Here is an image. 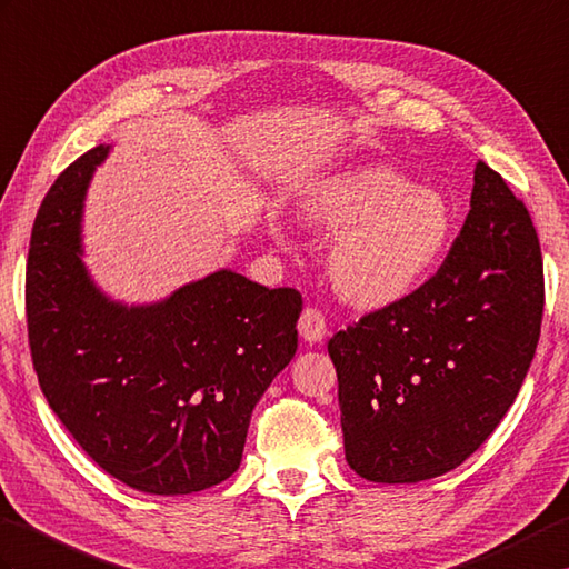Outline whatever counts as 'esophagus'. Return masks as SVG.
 Returning a JSON list of instances; mask_svg holds the SVG:
<instances>
[{
    "instance_id": "esophagus-1",
    "label": "esophagus",
    "mask_w": 569,
    "mask_h": 569,
    "mask_svg": "<svg viewBox=\"0 0 569 569\" xmlns=\"http://www.w3.org/2000/svg\"><path fill=\"white\" fill-rule=\"evenodd\" d=\"M298 332L300 337L315 345V341H322L327 335V322L325 315L317 308H306L298 317Z\"/></svg>"
}]
</instances>
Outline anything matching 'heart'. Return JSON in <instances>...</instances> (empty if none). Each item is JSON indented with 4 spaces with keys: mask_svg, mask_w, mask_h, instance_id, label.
<instances>
[{
    "mask_svg": "<svg viewBox=\"0 0 569 569\" xmlns=\"http://www.w3.org/2000/svg\"><path fill=\"white\" fill-rule=\"evenodd\" d=\"M312 230L339 232L329 276L361 308L405 298L439 267L453 237L446 196L415 187L390 167H356L317 181L298 206Z\"/></svg>",
    "mask_w": 569,
    "mask_h": 569,
    "instance_id": "heart-1",
    "label": "heart"
}]
</instances>
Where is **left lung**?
Wrapping results in <instances>:
<instances>
[{"mask_svg": "<svg viewBox=\"0 0 569 569\" xmlns=\"http://www.w3.org/2000/svg\"><path fill=\"white\" fill-rule=\"evenodd\" d=\"M543 306L533 220L478 160L470 213L439 271L329 339L347 463L386 485L463 463L517 400Z\"/></svg>", "mask_w": 569, "mask_h": 569, "instance_id": "8db88e82", "label": "left lung"}]
</instances>
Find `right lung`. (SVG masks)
<instances>
[{"label":"right lung","mask_w":569,"mask_h":569,"mask_svg":"<svg viewBox=\"0 0 569 569\" xmlns=\"http://www.w3.org/2000/svg\"><path fill=\"white\" fill-rule=\"evenodd\" d=\"M97 144L52 183L33 224L26 322L52 412L116 480L191 495L240 468L252 409L298 349L302 296L234 271L123 308L79 259V216Z\"/></svg>","instance_id":"add662e5"}]
</instances>
